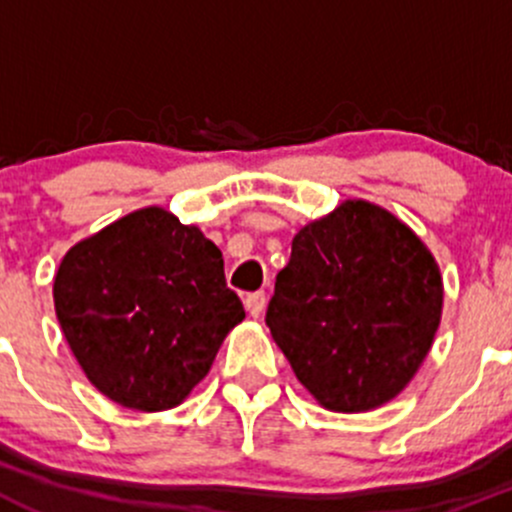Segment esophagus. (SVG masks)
<instances>
[{
	"instance_id": "obj_1",
	"label": "esophagus",
	"mask_w": 512,
	"mask_h": 512,
	"mask_svg": "<svg viewBox=\"0 0 512 512\" xmlns=\"http://www.w3.org/2000/svg\"><path fill=\"white\" fill-rule=\"evenodd\" d=\"M265 304H267V294L265 292H252V294H247V297H245V307H247V312L252 314V317H260L262 309H265Z\"/></svg>"
}]
</instances>
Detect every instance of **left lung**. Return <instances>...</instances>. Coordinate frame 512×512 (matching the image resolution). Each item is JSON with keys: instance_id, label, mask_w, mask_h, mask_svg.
<instances>
[{"instance_id": "obj_1", "label": "left lung", "mask_w": 512, "mask_h": 512, "mask_svg": "<svg viewBox=\"0 0 512 512\" xmlns=\"http://www.w3.org/2000/svg\"><path fill=\"white\" fill-rule=\"evenodd\" d=\"M441 304L426 245L384 208L347 200L294 235L265 322L309 394L354 414L414 379Z\"/></svg>"}]
</instances>
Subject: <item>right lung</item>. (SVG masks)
Listing matches in <instances>:
<instances>
[{"label": "right lung", "mask_w": 512, "mask_h": 512, "mask_svg": "<svg viewBox=\"0 0 512 512\" xmlns=\"http://www.w3.org/2000/svg\"><path fill=\"white\" fill-rule=\"evenodd\" d=\"M54 307L91 384L136 411L178 406L245 319L218 247L163 208L136 210L71 247Z\"/></svg>", "instance_id": "obj_1"}]
</instances>
